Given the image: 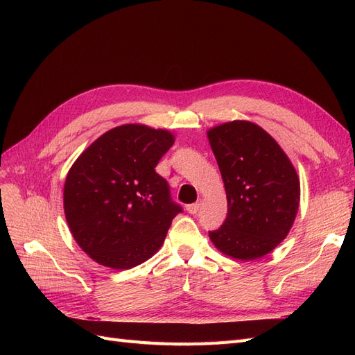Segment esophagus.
<instances>
[{
  "mask_svg": "<svg viewBox=\"0 0 355 355\" xmlns=\"http://www.w3.org/2000/svg\"><path fill=\"white\" fill-rule=\"evenodd\" d=\"M200 201H197V202H192V204H188L187 206V210H188V213H191V214H197L198 213V210H200Z\"/></svg>",
  "mask_w": 355,
  "mask_h": 355,
  "instance_id": "obj_1",
  "label": "esophagus"
}]
</instances>
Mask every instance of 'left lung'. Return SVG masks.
<instances>
[{"mask_svg": "<svg viewBox=\"0 0 355 355\" xmlns=\"http://www.w3.org/2000/svg\"><path fill=\"white\" fill-rule=\"evenodd\" d=\"M207 136L228 200L227 219L209 231L210 240L235 259H257L292 228L300 198L296 170L280 145L253 123H225Z\"/></svg>", "mask_w": 355, "mask_h": 355, "instance_id": "1", "label": "left lung"}]
</instances>
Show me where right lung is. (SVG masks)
<instances>
[{
	"mask_svg": "<svg viewBox=\"0 0 355 355\" xmlns=\"http://www.w3.org/2000/svg\"><path fill=\"white\" fill-rule=\"evenodd\" d=\"M173 142L166 130L125 124L96 139L71 167L63 189L67 222L98 263L130 270L148 261L184 211L155 171Z\"/></svg>",
	"mask_w": 355,
	"mask_h": 355,
	"instance_id": "1",
	"label": "right lung"
}]
</instances>
